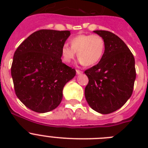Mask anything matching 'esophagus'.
<instances>
[{"mask_svg":"<svg viewBox=\"0 0 148 148\" xmlns=\"http://www.w3.org/2000/svg\"><path fill=\"white\" fill-rule=\"evenodd\" d=\"M76 73L78 74V75H79V74H82V71H81V70H76Z\"/></svg>","mask_w":148,"mask_h":148,"instance_id":"34e87169","label":"esophagus"}]
</instances>
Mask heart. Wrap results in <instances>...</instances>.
Segmentation results:
<instances>
[{
	"label": "heart",
	"mask_w": 148,
	"mask_h": 148,
	"mask_svg": "<svg viewBox=\"0 0 148 148\" xmlns=\"http://www.w3.org/2000/svg\"><path fill=\"white\" fill-rule=\"evenodd\" d=\"M70 47L64 45L61 47L63 62H71L77 53V57L85 66H92L100 61L105 50V41L101 35H79L70 40Z\"/></svg>",
	"instance_id": "obj_1"
}]
</instances>
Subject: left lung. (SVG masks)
<instances>
[{
  "mask_svg": "<svg viewBox=\"0 0 148 148\" xmlns=\"http://www.w3.org/2000/svg\"><path fill=\"white\" fill-rule=\"evenodd\" d=\"M105 41V50L97 64L84 71L89 82L84 95L90 108L101 114L121 108L133 93L135 59L125 42L113 32L95 30Z\"/></svg>",
  "mask_w": 148,
  "mask_h": 148,
  "instance_id": "8db88e82",
  "label": "left lung"
}]
</instances>
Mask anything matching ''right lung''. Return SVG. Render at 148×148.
<instances>
[{
    "mask_svg": "<svg viewBox=\"0 0 148 148\" xmlns=\"http://www.w3.org/2000/svg\"><path fill=\"white\" fill-rule=\"evenodd\" d=\"M70 35L68 30L40 29L17 48L11 66L17 97L29 109L47 113L56 109L63 88L75 70L62 62L61 47Z\"/></svg>",
    "mask_w": 148,
    "mask_h": 148,
    "instance_id": "right-lung-1",
    "label": "right lung"
}]
</instances>
